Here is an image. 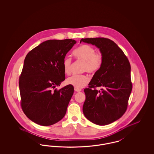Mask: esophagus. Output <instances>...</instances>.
Masks as SVG:
<instances>
[{
	"mask_svg": "<svg viewBox=\"0 0 154 154\" xmlns=\"http://www.w3.org/2000/svg\"><path fill=\"white\" fill-rule=\"evenodd\" d=\"M74 91L75 92H80V91H81V89L80 88H74Z\"/></svg>",
	"mask_w": 154,
	"mask_h": 154,
	"instance_id": "34e87169",
	"label": "esophagus"
}]
</instances>
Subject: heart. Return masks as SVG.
I'll list each match as a JSON object with an SVG mask.
<instances>
[{"mask_svg": "<svg viewBox=\"0 0 154 154\" xmlns=\"http://www.w3.org/2000/svg\"><path fill=\"white\" fill-rule=\"evenodd\" d=\"M73 55L79 61L83 62L82 72L94 73L100 68L102 62V55L100 53H96L95 50L91 45H82L73 52ZM72 59L65 57L63 60V69L64 73L69 75L71 72ZM89 82L88 77L85 75H73L69 77L66 84L74 88H81L85 87Z\"/></svg>", "mask_w": 154, "mask_h": 154, "instance_id": "heart-1", "label": "heart"}]
</instances>
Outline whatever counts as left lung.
I'll list each match as a JSON object with an SVG mask.
<instances>
[{
	"label": "left lung",
	"instance_id": "8db88e82",
	"mask_svg": "<svg viewBox=\"0 0 154 154\" xmlns=\"http://www.w3.org/2000/svg\"><path fill=\"white\" fill-rule=\"evenodd\" d=\"M95 45L102 55L99 69L85 89L82 111L89 121L106 125L121 117L126 110L132 92L131 65L122 50L113 41L103 37L81 38ZM96 87H101L97 91Z\"/></svg>",
	"mask_w": 154,
	"mask_h": 154
}]
</instances>
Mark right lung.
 <instances>
[{"mask_svg": "<svg viewBox=\"0 0 154 154\" xmlns=\"http://www.w3.org/2000/svg\"><path fill=\"white\" fill-rule=\"evenodd\" d=\"M75 43L72 39L47 40L25 58L19 81L21 107L26 117L37 124L52 125L66 114L73 87L55 88L65 80L63 60Z\"/></svg>", "mask_w": 154, "mask_h": 154, "instance_id": "right-lung-1", "label": "right lung"}]
</instances>
